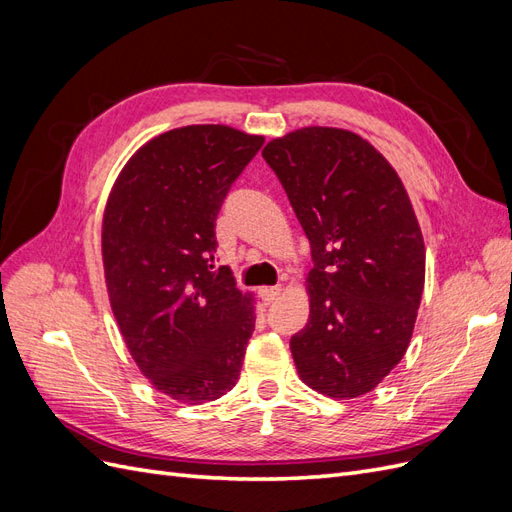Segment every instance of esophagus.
<instances>
[{"label":"esophagus","instance_id":"esophagus-1","mask_svg":"<svg viewBox=\"0 0 512 512\" xmlns=\"http://www.w3.org/2000/svg\"><path fill=\"white\" fill-rule=\"evenodd\" d=\"M280 294H282V286H280V284H277V286H269V288H262V290H260V297H262V301H265L267 305H271L273 301L280 299Z\"/></svg>","mask_w":512,"mask_h":512}]
</instances>
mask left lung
<instances>
[{
	"instance_id": "left-lung-1",
	"label": "left lung",
	"mask_w": 512,
	"mask_h": 512,
	"mask_svg": "<svg viewBox=\"0 0 512 512\" xmlns=\"http://www.w3.org/2000/svg\"><path fill=\"white\" fill-rule=\"evenodd\" d=\"M262 158L312 245L309 318L290 339L299 378L333 399L361 397L404 359L421 305L425 243L410 196L350 130H294Z\"/></svg>"
}]
</instances>
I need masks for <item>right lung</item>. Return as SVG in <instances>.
I'll use <instances>...</instances> for the list:
<instances>
[{"label": "right lung", "instance_id": "add662e5", "mask_svg": "<svg viewBox=\"0 0 512 512\" xmlns=\"http://www.w3.org/2000/svg\"><path fill=\"white\" fill-rule=\"evenodd\" d=\"M262 143L220 123L164 132L106 200L102 262L121 337L153 389L181 404L226 395L254 331V297L213 254L220 207Z\"/></svg>", "mask_w": 512, "mask_h": 512}]
</instances>
